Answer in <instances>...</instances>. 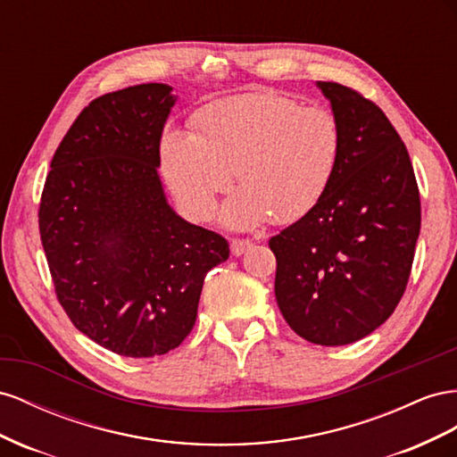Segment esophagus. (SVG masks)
Returning a JSON list of instances; mask_svg holds the SVG:
<instances>
[{
	"instance_id": "34e87169",
	"label": "esophagus",
	"mask_w": 457,
	"mask_h": 457,
	"mask_svg": "<svg viewBox=\"0 0 457 457\" xmlns=\"http://www.w3.org/2000/svg\"><path fill=\"white\" fill-rule=\"evenodd\" d=\"M253 243L249 239H231V254L241 256L246 249H251Z\"/></svg>"
}]
</instances>
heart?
Returning a JSON list of instances; mask_svg holds the SVG:
<instances>
[{
    "label": "heart",
    "instance_id": "obj_1",
    "mask_svg": "<svg viewBox=\"0 0 457 457\" xmlns=\"http://www.w3.org/2000/svg\"><path fill=\"white\" fill-rule=\"evenodd\" d=\"M193 128L195 137L164 139L168 186L191 216L211 220L236 172L241 189L221 218L237 229L301 220L323 197L341 156L333 112L264 89L206 105Z\"/></svg>",
    "mask_w": 457,
    "mask_h": 457
}]
</instances>
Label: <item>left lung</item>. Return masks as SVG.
<instances>
[{
  "label": "left lung",
  "mask_w": 457,
  "mask_h": 457,
  "mask_svg": "<svg viewBox=\"0 0 457 457\" xmlns=\"http://www.w3.org/2000/svg\"><path fill=\"white\" fill-rule=\"evenodd\" d=\"M341 126V156L323 197L270 239L276 298L289 328L321 346L360 341L406 291L421 201L403 141L354 87L318 82Z\"/></svg>",
  "instance_id": "obj_1"
}]
</instances>
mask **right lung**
Segmentation results:
<instances>
[{
	"instance_id": "1",
	"label": "right lung",
	"mask_w": 457,
	"mask_h": 457,
	"mask_svg": "<svg viewBox=\"0 0 457 457\" xmlns=\"http://www.w3.org/2000/svg\"><path fill=\"white\" fill-rule=\"evenodd\" d=\"M172 87L112 91L76 116L51 161L37 224L57 301L114 354L161 356L184 343L206 273L228 241L168 206L156 166Z\"/></svg>"
}]
</instances>
